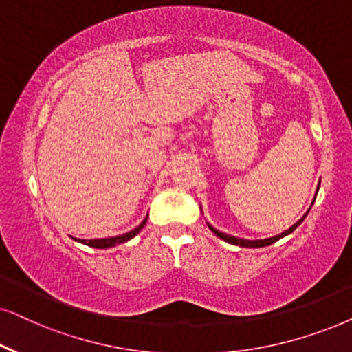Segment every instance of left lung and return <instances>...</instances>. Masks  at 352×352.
Returning a JSON list of instances; mask_svg holds the SVG:
<instances>
[{
	"label": "left lung",
	"mask_w": 352,
	"mask_h": 352,
	"mask_svg": "<svg viewBox=\"0 0 352 352\" xmlns=\"http://www.w3.org/2000/svg\"><path fill=\"white\" fill-rule=\"evenodd\" d=\"M307 213H309V210H307ZM307 213H305V215H304L302 218H300L299 221H296L294 225L289 228V230L283 231L281 234H278V236L268 237V239H255V241H249V239H241V237L228 236V234H225V232L218 231V230H215V228H213V226H210V225H208V228H210V230H212L213 234H217L218 237H220V239L226 241V243H230V244H232V245H241V248H265V245H270V244H273V243H276V241H280L281 237H285V236H287V234H291V232H293V231L296 230V228H298V226L300 225V223L304 221V218L307 217Z\"/></svg>",
	"instance_id": "8db88e82"
}]
</instances>
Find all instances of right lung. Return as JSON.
Instances as JSON below:
<instances>
[{
  "mask_svg": "<svg viewBox=\"0 0 352 352\" xmlns=\"http://www.w3.org/2000/svg\"><path fill=\"white\" fill-rule=\"evenodd\" d=\"M145 223H147V218L140 223L139 226L134 228V230L126 232V234H121V236H115V237H104V239H76L79 241V243L85 244V245H90V248H97V249H107V248H113V245L116 244H122V243H127V241L132 239L135 234H139V231L142 230L145 226Z\"/></svg>",
  "mask_w": 352,
  "mask_h": 352,
  "instance_id": "right-lung-1",
  "label": "right lung"
}]
</instances>
